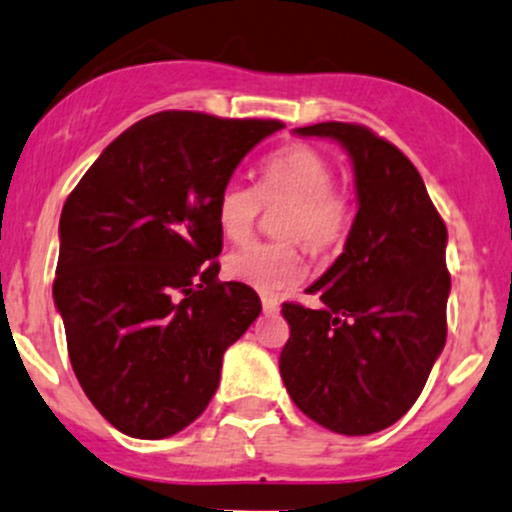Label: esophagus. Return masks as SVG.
I'll return each mask as SVG.
<instances>
[{"instance_id": "1", "label": "esophagus", "mask_w": 512, "mask_h": 512, "mask_svg": "<svg viewBox=\"0 0 512 512\" xmlns=\"http://www.w3.org/2000/svg\"><path fill=\"white\" fill-rule=\"evenodd\" d=\"M262 309H265V314H277L279 301L270 297V294H262Z\"/></svg>"}]
</instances>
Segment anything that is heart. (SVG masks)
I'll return each instance as SVG.
<instances>
[{
  "label": "heart",
  "instance_id": "b5f03b06",
  "mask_svg": "<svg viewBox=\"0 0 512 512\" xmlns=\"http://www.w3.org/2000/svg\"><path fill=\"white\" fill-rule=\"evenodd\" d=\"M287 206L279 211L277 230L289 240L252 242L225 260L235 282L260 292H277L301 277L299 242L314 255L338 250L351 228V203L333 186V166L309 144H287L277 149L260 169V184L228 181L215 201V220L230 242L252 235L265 206Z\"/></svg>",
  "mask_w": 512,
  "mask_h": 512
}]
</instances>
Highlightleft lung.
<instances>
[{
	"mask_svg": "<svg viewBox=\"0 0 512 512\" xmlns=\"http://www.w3.org/2000/svg\"><path fill=\"white\" fill-rule=\"evenodd\" d=\"M297 134L343 144L358 213L338 260L306 289L324 306L282 304L279 373L306 417L363 437L410 410L444 351L446 225L412 161L373 129L321 122Z\"/></svg>",
	"mask_w": 512,
	"mask_h": 512,
	"instance_id": "8db88e82",
	"label": "left lung"
}]
</instances>
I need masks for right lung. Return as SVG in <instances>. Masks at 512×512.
I'll list each match as a JSON object with an SVG mask.
<instances>
[{
	"instance_id": "add662e5",
	"label": "right lung",
	"mask_w": 512,
	"mask_h": 512,
	"mask_svg": "<svg viewBox=\"0 0 512 512\" xmlns=\"http://www.w3.org/2000/svg\"><path fill=\"white\" fill-rule=\"evenodd\" d=\"M279 120L166 110L122 132L61 213L53 301L80 387L112 427L164 439L208 407L262 304L220 282V188Z\"/></svg>"
}]
</instances>
